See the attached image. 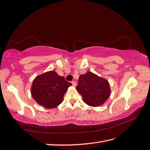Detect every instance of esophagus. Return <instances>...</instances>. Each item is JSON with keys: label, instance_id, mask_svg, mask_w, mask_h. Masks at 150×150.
I'll use <instances>...</instances> for the list:
<instances>
[{"label": "esophagus", "instance_id": "34e87169", "mask_svg": "<svg viewBox=\"0 0 150 150\" xmlns=\"http://www.w3.org/2000/svg\"><path fill=\"white\" fill-rule=\"evenodd\" d=\"M71 83H72V85H73V86H75L76 83V82H75V81H72V82H71Z\"/></svg>", "mask_w": 150, "mask_h": 150}]
</instances>
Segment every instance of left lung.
Segmentation results:
<instances>
[{"mask_svg": "<svg viewBox=\"0 0 150 150\" xmlns=\"http://www.w3.org/2000/svg\"><path fill=\"white\" fill-rule=\"evenodd\" d=\"M76 89L82 96L87 105L98 107L103 105L109 98L111 91L109 83L91 71L80 75Z\"/></svg>", "mask_w": 150, "mask_h": 150, "instance_id": "8db88e82", "label": "left lung"}]
</instances>
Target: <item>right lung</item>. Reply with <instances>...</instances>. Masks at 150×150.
<instances>
[{"instance_id":"obj_1","label":"right lung","mask_w":150,"mask_h":150,"mask_svg":"<svg viewBox=\"0 0 150 150\" xmlns=\"http://www.w3.org/2000/svg\"><path fill=\"white\" fill-rule=\"evenodd\" d=\"M70 82L65 81L55 71H49L39 75L34 79L31 86L33 98L40 105L52 109L61 104Z\"/></svg>"}]
</instances>
